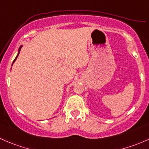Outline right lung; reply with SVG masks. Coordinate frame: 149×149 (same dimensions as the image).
Listing matches in <instances>:
<instances>
[{
	"instance_id": "add662e5",
	"label": "right lung",
	"mask_w": 149,
	"mask_h": 149,
	"mask_svg": "<svg viewBox=\"0 0 149 149\" xmlns=\"http://www.w3.org/2000/svg\"><path fill=\"white\" fill-rule=\"evenodd\" d=\"M22 47H23V45H21V47H19V49H18V54H17V55H16V58H15L14 61H13V63H14V62H15V61H16V59H17V57H18V55H19L20 51H21V48H22ZM13 64H12V65H13Z\"/></svg>"
}]
</instances>
